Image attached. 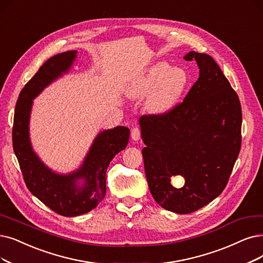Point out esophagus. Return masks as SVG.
Listing matches in <instances>:
<instances>
[{
  "instance_id": "obj_1",
  "label": "esophagus",
  "mask_w": 263,
  "mask_h": 263,
  "mask_svg": "<svg viewBox=\"0 0 263 263\" xmlns=\"http://www.w3.org/2000/svg\"><path fill=\"white\" fill-rule=\"evenodd\" d=\"M140 136H141V130H140L139 127H134L132 129V138H133V140H135V141L139 140L140 139Z\"/></svg>"
}]
</instances>
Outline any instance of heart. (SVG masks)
Listing matches in <instances>:
<instances>
[{
    "label": "heart",
    "instance_id": "1",
    "mask_svg": "<svg viewBox=\"0 0 263 263\" xmlns=\"http://www.w3.org/2000/svg\"><path fill=\"white\" fill-rule=\"evenodd\" d=\"M187 82L183 69L170 68L165 62L151 67L132 89V95L137 97L151 96L148 108L154 113H163L171 110L179 100Z\"/></svg>",
    "mask_w": 263,
    "mask_h": 263
}]
</instances>
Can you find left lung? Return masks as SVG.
I'll return each instance as SVG.
<instances>
[{"instance_id":"1","label":"left lung","mask_w":263,"mask_h":263,"mask_svg":"<svg viewBox=\"0 0 263 263\" xmlns=\"http://www.w3.org/2000/svg\"><path fill=\"white\" fill-rule=\"evenodd\" d=\"M199 77L183 101L164 113L140 118L144 172L156 203L170 212L190 214L221 194L241 144V107L216 61L190 51ZM182 176L180 188L171 184Z\"/></svg>"}]
</instances>
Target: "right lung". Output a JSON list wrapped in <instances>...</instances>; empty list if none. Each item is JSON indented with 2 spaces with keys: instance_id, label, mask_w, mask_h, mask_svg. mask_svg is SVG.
<instances>
[{
  "instance_id": "1",
  "label": "right lung",
  "mask_w": 263,
  "mask_h": 263,
  "mask_svg": "<svg viewBox=\"0 0 263 263\" xmlns=\"http://www.w3.org/2000/svg\"><path fill=\"white\" fill-rule=\"evenodd\" d=\"M77 50L61 52L49 58L19 93L13 125V148L29 191L52 212L65 217H76L90 212L106 195L107 168L113 157L124 150L129 129L118 126L100 133L93 141L80 170L67 176L52 173L42 163L31 148L29 117L32 99L50 82L67 72ZM84 179L79 187L76 181Z\"/></svg>"
}]
</instances>
